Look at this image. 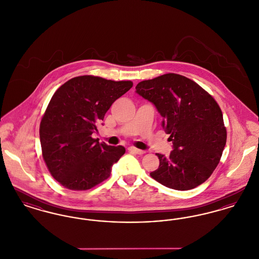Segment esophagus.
I'll return each mask as SVG.
<instances>
[{
	"mask_svg": "<svg viewBox=\"0 0 259 259\" xmlns=\"http://www.w3.org/2000/svg\"><path fill=\"white\" fill-rule=\"evenodd\" d=\"M128 150L131 151V152L137 153V154H144L145 153V150H142V149H139V148H134V147H130L128 148Z\"/></svg>",
	"mask_w": 259,
	"mask_h": 259,
	"instance_id": "esophagus-1",
	"label": "esophagus"
}]
</instances>
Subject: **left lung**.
<instances>
[{
    "instance_id": "1",
    "label": "left lung",
    "mask_w": 259,
    "mask_h": 259,
    "mask_svg": "<svg viewBox=\"0 0 259 259\" xmlns=\"http://www.w3.org/2000/svg\"><path fill=\"white\" fill-rule=\"evenodd\" d=\"M136 92L163 116L174 148L168 157L156 154L159 167L150 177L176 190L205 183L221 161L227 138L217 101L195 81L172 73L139 82Z\"/></svg>"
}]
</instances>
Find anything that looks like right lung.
<instances>
[{
	"mask_svg": "<svg viewBox=\"0 0 259 259\" xmlns=\"http://www.w3.org/2000/svg\"><path fill=\"white\" fill-rule=\"evenodd\" d=\"M131 80L94 75L71 78L53 94L39 124L42 158L51 176L71 190H87L111 176L125 153L122 146L99 144L92 134Z\"/></svg>",
	"mask_w": 259,
	"mask_h": 259,
	"instance_id": "right-lung-1",
	"label": "right lung"
}]
</instances>
